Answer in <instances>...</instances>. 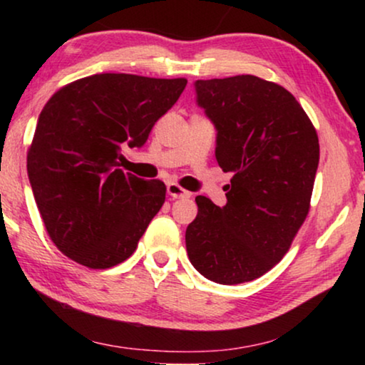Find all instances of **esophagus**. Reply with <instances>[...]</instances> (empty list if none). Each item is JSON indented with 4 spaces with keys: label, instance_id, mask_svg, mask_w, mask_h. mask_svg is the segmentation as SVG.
Masks as SVG:
<instances>
[{
    "label": "esophagus",
    "instance_id": "esophagus-1",
    "mask_svg": "<svg viewBox=\"0 0 365 365\" xmlns=\"http://www.w3.org/2000/svg\"><path fill=\"white\" fill-rule=\"evenodd\" d=\"M168 194L174 199H182V197H191V192L186 191V189L179 186L176 182H169L168 184Z\"/></svg>",
    "mask_w": 365,
    "mask_h": 365
}]
</instances>
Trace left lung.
Instances as JSON below:
<instances>
[{
    "label": "left lung",
    "instance_id": "1",
    "mask_svg": "<svg viewBox=\"0 0 365 365\" xmlns=\"http://www.w3.org/2000/svg\"><path fill=\"white\" fill-rule=\"evenodd\" d=\"M196 93L217 129L219 166L232 179L224 207L196 197L189 261L217 284L254 281L284 257L311 209L316 128L287 89L252 74L199 79Z\"/></svg>",
    "mask_w": 365,
    "mask_h": 365
}]
</instances>
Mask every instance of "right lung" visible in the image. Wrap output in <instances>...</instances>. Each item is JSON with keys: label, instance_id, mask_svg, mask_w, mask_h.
Returning a JSON list of instances; mask_svg holds the SVG:
<instances>
[{"label": "right lung", "instance_id": "add662e5", "mask_svg": "<svg viewBox=\"0 0 365 365\" xmlns=\"http://www.w3.org/2000/svg\"><path fill=\"white\" fill-rule=\"evenodd\" d=\"M187 79L103 73L49 98L28 148L36 206L59 251L89 269L118 266L136 251L166 201L159 179L123 173V148H141Z\"/></svg>", "mask_w": 365, "mask_h": 365}]
</instances>
